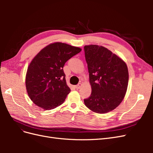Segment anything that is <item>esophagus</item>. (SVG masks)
Returning <instances> with one entry per match:
<instances>
[{
	"mask_svg": "<svg viewBox=\"0 0 153 153\" xmlns=\"http://www.w3.org/2000/svg\"><path fill=\"white\" fill-rule=\"evenodd\" d=\"M82 84H81V83H79V84H78V85H76V89H80V87L82 86Z\"/></svg>",
	"mask_w": 153,
	"mask_h": 153,
	"instance_id": "obj_1",
	"label": "esophagus"
}]
</instances>
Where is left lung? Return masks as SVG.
I'll return each mask as SVG.
<instances>
[{"instance_id": "8db88e82", "label": "left lung", "mask_w": 153, "mask_h": 153, "mask_svg": "<svg viewBox=\"0 0 153 153\" xmlns=\"http://www.w3.org/2000/svg\"><path fill=\"white\" fill-rule=\"evenodd\" d=\"M84 52L92 89L84 103L96 113L109 112L117 107L126 94L129 80L126 64L102 46L86 45Z\"/></svg>"}]
</instances>
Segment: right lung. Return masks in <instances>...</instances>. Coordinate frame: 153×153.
Returning a JSON list of instances; mask_svg holds the SVG:
<instances>
[{
  "label": "right lung",
  "mask_w": 153,
  "mask_h": 153,
  "mask_svg": "<svg viewBox=\"0 0 153 153\" xmlns=\"http://www.w3.org/2000/svg\"><path fill=\"white\" fill-rule=\"evenodd\" d=\"M80 48L56 42L41 50L32 60L27 71L25 85L30 99L45 110L55 108L65 101L70 89L63 67Z\"/></svg>",
  "instance_id": "right-lung-1"
}]
</instances>
